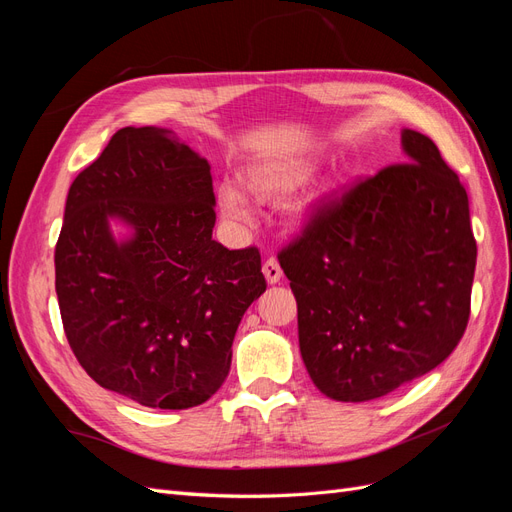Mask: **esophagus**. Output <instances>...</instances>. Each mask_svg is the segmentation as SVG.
I'll return each mask as SVG.
<instances>
[{"mask_svg": "<svg viewBox=\"0 0 512 512\" xmlns=\"http://www.w3.org/2000/svg\"><path fill=\"white\" fill-rule=\"evenodd\" d=\"M262 273H265V277H267V282L269 284H277L282 280V267H280V262H277V258H267L265 262H262Z\"/></svg>", "mask_w": 512, "mask_h": 512, "instance_id": "1", "label": "esophagus"}]
</instances>
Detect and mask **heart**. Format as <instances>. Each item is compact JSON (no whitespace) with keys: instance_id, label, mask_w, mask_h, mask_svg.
<instances>
[{"instance_id":"1","label":"heart","mask_w":512,"mask_h":512,"mask_svg":"<svg viewBox=\"0 0 512 512\" xmlns=\"http://www.w3.org/2000/svg\"><path fill=\"white\" fill-rule=\"evenodd\" d=\"M309 173H312V168L309 166L282 170V173H277V170L258 168V170H252L245 181H247V188L262 198H284L297 190L301 183H305ZM220 203L226 218L237 220V222L250 220V205H247V200L237 185L232 183L220 185Z\"/></svg>"}]
</instances>
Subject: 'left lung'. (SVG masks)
<instances>
[{"label": "left lung", "instance_id": "8db88e82", "mask_svg": "<svg viewBox=\"0 0 512 512\" xmlns=\"http://www.w3.org/2000/svg\"><path fill=\"white\" fill-rule=\"evenodd\" d=\"M408 162L320 200L280 252L309 378L369 401L425 376L470 318L476 241L468 194L429 136L404 130Z\"/></svg>", "mask_w": 512, "mask_h": 512}]
</instances>
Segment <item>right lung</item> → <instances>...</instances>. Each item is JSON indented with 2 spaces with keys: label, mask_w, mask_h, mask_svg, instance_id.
Masks as SVG:
<instances>
[{
  "label": "right lung",
  "mask_w": 512,
  "mask_h": 512,
  "mask_svg": "<svg viewBox=\"0 0 512 512\" xmlns=\"http://www.w3.org/2000/svg\"><path fill=\"white\" fill-rule=\"evenodd\" d=\"M211 166L164 128H121L70 185L55 290L76 361L136 404H205L230 371L245 309L267 290L258 247L228 250ZM111 219L133 228L115 242Z\"/></svg>",
  "instance_id": "obj_1"
}]
</instances>
